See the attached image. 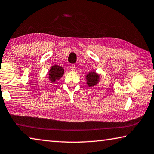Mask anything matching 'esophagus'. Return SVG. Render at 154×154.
Segmentation results:
<instances>
[{
	"instance_id": "obj_1",
	"label": "esophagus",
	"mask_w": 154,
	"mask_h": 154,
	"mask_svg": "<svg viewBox=\"0 0 154 154\" xmlns=\"http://www.w3.org/2000/svg\"><path fill=\"white\" fill-rule=\"evenodd\" d=\"M70 68V70H71L73 72L75 71V70H76V67H75V65H71Z\"/></svg>"
}]
</instances>
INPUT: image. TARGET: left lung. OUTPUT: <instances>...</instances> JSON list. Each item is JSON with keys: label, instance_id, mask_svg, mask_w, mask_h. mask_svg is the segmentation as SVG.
Segmentation results:
<instances>
[{"label": "left lung", "instance_id": "1", "mask_svg": "<svg viewBox=\"0 0 154 154\" xmlns=\"http://www.w3.org/2000/svg\"><path fill=\"white\" fill-rule=\"evenodd\" d=\"M86 84L88 87H93L100 82V75L94 71H90L86 75Z\"/></svg>", "mask_w": 154, "mask_h": 154}]
</instances>
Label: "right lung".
Segmentation results:
<instances>
[{"label":"right lung","mask_w":154,"mask_h":154,"mask_svg":"<svg viewBox=\"0 0 154 154\" xmlns=\"http://www.w3.org/2000/svg\"><path fill=\"white\" fill-rule=\"evenodd\" d=\"M64 73V70L62 66L58 65H53L48 71V77L51 83H55L62 78Z\"/></svg>","instance_id":"add662e5"}]
</instances>
